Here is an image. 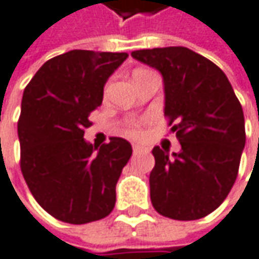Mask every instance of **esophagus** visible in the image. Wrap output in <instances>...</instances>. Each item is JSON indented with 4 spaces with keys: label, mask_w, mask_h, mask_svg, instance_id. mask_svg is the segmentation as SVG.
I'll list each match as a JSON object with an SVG mask.
<instances>
[{
    "label": "esophagus",
    "mask_w": 259,
    "mask_h": 259,
    "mask_svg": "<svg viewBox=\"0 0 259 259\" xmlns=\"http://www.w3.org/2000/svg\"><path fill=\"white\" fill-rule=\"evenodd\" d=\"M132 148H133V152H135V153H138V152H142L143 149H145V148H143L142 145H139V143H133V146H132Z\"/></svg>",
    "instance_id": "esophagus-1"
}]
</instances>
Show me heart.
I'll return each instance as SVG.
<instances>
[{
  "mask_svg": "<svg viewBox=\"0 0 259 259\" xmlns=\"http://www.w3.org/2000/svg\"><path fill=\"white\" fill-rule=\"evenodd\" d=\"M127 133L130 136H139L141 130H139V124L138 123H132L129 127H127Z\"/></svg>",
  "mask_w": 259,
  "mask_h": 259,
  "instance_id": "b5f03b06",
  "label": "heart"
}]
</instances>
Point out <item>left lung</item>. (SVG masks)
Wrapping results in <instances>:
<instances>
[{"mask_svg":"<svg viewBox=\"0 0 259 259\" xmlns=\"http://www.w3.org/2000/svg\"><path fill=\"white\" fill-rule=\"evenodd\" d=\"M162 75L165 108L181 151L155 146L149 175L155 210L175 220L210 214L228 197L245 148V118L218 65L183 46L132 52Z\"/></svg>","mask_w":259,"mask_h":259,"instance_id":"8db88e82","label":"left lung"}]
</instances>
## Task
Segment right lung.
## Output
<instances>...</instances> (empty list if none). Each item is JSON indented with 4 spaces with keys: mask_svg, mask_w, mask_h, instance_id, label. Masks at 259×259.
Returning a JSON list of instances; mask_svg holds the SVG:
<instances>
[{
    "mask_svg": "<svg viewBox=\"0 0 259 259\" xmlns=\"http://www.w3.org/2000/svg\"><path fill=\"white\" fill-rule=\"evenodd\" d=\"M127 53L71 51L31 78L18 118L20 166L33 197L55 219L84 225L116 204V184L132 145L110 138L100 149L84 139L90 114L103 103L110 75Z\"/></svg>",
    "mask_w": 259,
    "mask_h": 259,
    "instance_id": "add662e5",
    "label": "right lung"
}]
</instances>
